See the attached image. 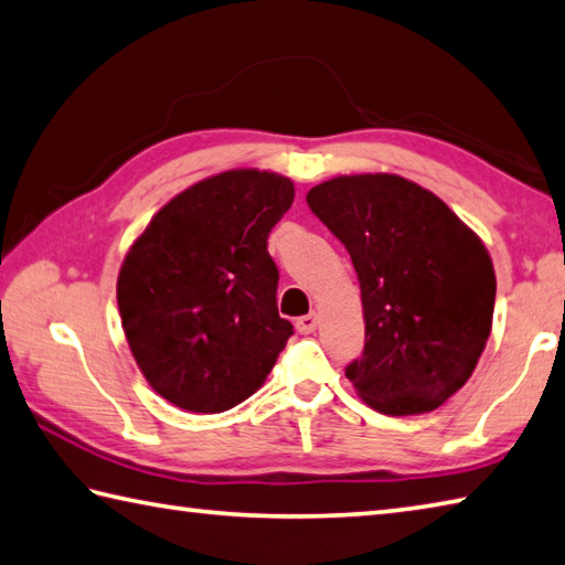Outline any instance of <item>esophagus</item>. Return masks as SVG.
I'll use <instances>...</instances> for the list:
<instances>
[{
	"label": "esophagus",
	"instance_id": "esophagus-1",
	"mask_svg": "<svg viewBox=\"0 0 565 565\" xmlns=\"http://www.w3.org/2000/svg\"><path fill=\"white\" fill-rule=\"evenodd\" d=\"M317 322H319L317 312H310V315H305V317L297 319L295 327H297V332H300V334H312L315 329H317Z\"/></svg>",
	"mask_w": 565,
	"mask_h": 565
}]
</instances>
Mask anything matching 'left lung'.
Instances as JSON below:
<instances>
[{
  "mask_svg": "<svg viewBox=\"0 0 565 565\" xmlns=\"http://www.w3.org/2000/svg\"><path fill=\"white\" fill-rule=\"evenodd\" d=\"M307 206L359 275L366 344L347 379L383 415L443 406L492 332L497 280L484 243L433 191L396 174L329 179L307 191Z\"/></svg>",
  "mask_w": 565,
  "mask_h": 565,
  "instance_id": "1",
  "label": "left lung"
}]
</instances>
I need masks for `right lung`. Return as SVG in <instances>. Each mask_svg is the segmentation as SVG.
<instances>
[{"label":"right lung","instance_id":"1","mask_svg":"<svg viewBox=\"0 0 565 565\" xmlns=\"http://www.w3.org/2000/svg\"><path fill=\"white\" fill-rule=\"evenodd\" d=\"M287 177L231 169L162 206L117 278L127 344L150 386L191 413L253 396L292 324L278 315L275 223L292 206Z\"/></svg>","mask_w":565,"mask_h":565}]
</instances>
